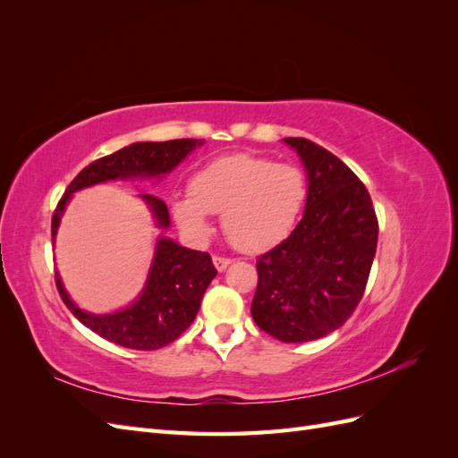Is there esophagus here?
Segmentation results:
<instances>
[{
	"mask_svg": "<svg viewBox=\"0 0 458 458\" xmlns=\"http://www.w3.org/2000/svg\"><path fill=\"white\" fill-rule=\"evenodd\" d=\"M212 261H214V266H216V269H217V271H225V269H227V266L231 263V259H229V258H225V256H214V258H212Z\"/></svg>",
	"mask_w": 458,
	"mask_h": 458,
	"instance_id": "34e87169",
	"label": "esophagus"
}]
</instances>
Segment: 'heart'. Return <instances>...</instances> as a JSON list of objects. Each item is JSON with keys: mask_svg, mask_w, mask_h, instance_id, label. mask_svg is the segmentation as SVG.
<instances>
[{"mask_svg": "<svg viewBox=\"0 0 458 458\" xmlns=\"http://www.w3.org/2000/svg\"><path fill=\"white\" fill-rule=\"evenodd\" d=\"M189 197L174 202V216L185 231L206 234V214H221V227L234 248L263 252L294 229L308 185L293 164L237 152L202 165L191 177Z\"/></svg>", "mask_w": 458, "mask_h": 458, "instance_id": "obj_1", "label": "heart"}]
</instances>
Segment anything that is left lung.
Returning <instances> with one entry per match:
<instances>
[{
	"mask_svg": "<svg viewBox=\"0 0 458 458\" xmlns=\"http://www.w3.org/2000/svg\"><path fill=\"white\" fill-rule=\"evenodd\" d=\"M308 170L303 217L290 237L258 258L256 325L269 336L310 342L340 328L365 294L378 242L367 187L321 145L286 137Z\"/></svg>",
	"mask_w": 458,
	"mask_h": 458,
	"instance_id": "left-lung-1",
	"label": "left lung"
}]
</instances>
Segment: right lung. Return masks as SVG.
Wrapping results in <instances>:
<instances>
[{
	"label": "right lung",
	"mask_w": 458,
	"mask_h": 458,
	"mask_svg": "<svg viewBox=\"0 0 458 458\" xmlns=\"http://www.w3.org/2000/svg\"><path fill=\"white\" fill-rule=\"evenodd\" d=\"M200 145L202 140L133 143L91 162L72 179L55 208L51 237L55 239L61 216L72 192L103 182H114V179L160 177L172 172L192 148ZM141 199L148 204L157 225L162 229L170 227V212L165 202L155 195H141ZM216 275L217 271L210 254L189 250V248L162 237L158 239L143 293L128 310L108 315L81 311L68 298L59 275H55V284H57L64 306L95 335L122 345V348L150 352L172 344L191 327L199 313L206 288Z\"/></svg>",
	"instance_id": "obj_1"
}]
</instances>
